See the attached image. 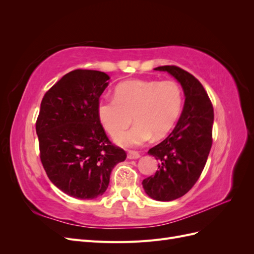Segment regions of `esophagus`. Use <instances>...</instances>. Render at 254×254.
<instances>
[{
    "mask_svg": "<svg viewBox=\"0 0 254 254\" xmlns=\"http://www.w3.org/2000/svg\"><path fill=\"white\" fill-rule=\"evenodd\" d=\"M141 157V155L137 151H132V150H130L129 152H128V155H127V158L129 159V160H135V159H139Z\"/></svg>",
    "mask_w": 254,
    "mask_h": 254,
    "instance_id": "obj_1",
    "label": "esophagus"
}]
</instances>
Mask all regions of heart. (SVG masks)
I'll return each mask as SVG.
<instances>
[{"instance_id":"obj_1","label":"heart","mask_w":254,"mask_h":254,"mask_svg":"<svg viewBox=\"0 0 254 254\" xmlns=\"http://www.w3.org/2000/svg\"><path fill=\"white\" fill-rule=\"evenodd\" d=\"M183 106L182 89L173 80H127L119 83L114 97H102L97 115L104 129L125 147L142 145L151 139L164 137L176 125Z\"/></svg>"}]
</instances>
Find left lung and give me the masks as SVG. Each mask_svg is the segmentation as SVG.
Segmentation results:
<instances>
[{"label":"left lung","instance_id":"obj_1","mask_svg":"<svg viewBox=\"0 0 254 254\" xmlns=\"http://www.w3.org/2000/svg\"><path fill=\"white\" fill-rule=\"evenodd\" d=\"M156 71L167 72L184 92L183 110L176 127L164 141L148 150L159 161L155 176L143 180V189L158 201H172L186 195L200 177L212 147L213 106L202 84L193 75L175 65Z\"/></svg>","mask_w":254,"mask_h":254}]
</instances>
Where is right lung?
Instances as JSON below:
<instances>
[{"label": "right lung", "mask_w": 254, "mask_h": 254, "mask_svg": "<svg viewBox=\"0 0 254 254\" xmlns=\"http://www.w3.org/2000/svg\"><path fill=\"white\" fill-rule=\"evenodd\" d=\"M109 79L104 72L75 70L41 102L36 132L42 165L54 186L74 198L102 196L113 167L127 157L109 141L97 115Z\"/></svg>", "instance_id": "obj_1"}]
</instances>
